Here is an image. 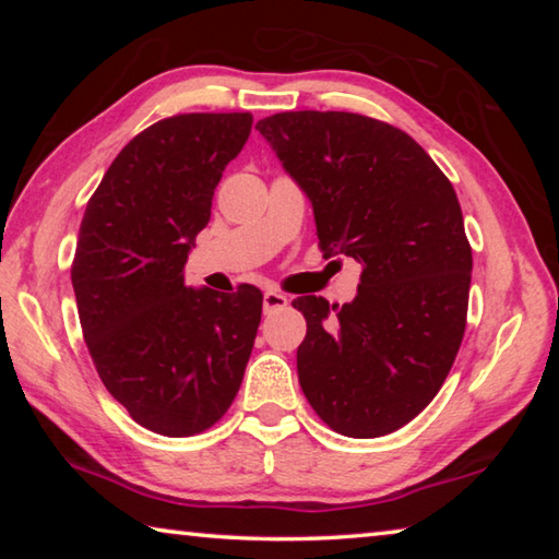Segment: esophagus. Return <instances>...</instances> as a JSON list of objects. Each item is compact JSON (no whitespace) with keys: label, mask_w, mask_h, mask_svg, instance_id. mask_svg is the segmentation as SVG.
<instances>
[{"label":"esophagus","mask_w":559,"mask_h":559,"mask_svg":"<svg viewBox=\"0 0 559 559\" xmlns=\"http://www.w3.org/2000/svg\"><path fill=\"white\" fill-rule=\"evenodd\" d=\"M288 298L278 290H266L263 293V313H273V310H283L288 306Z\"/></svg>","instance_id":"1"}]
</instances>
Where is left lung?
<instances>
[{
  "label": "left lung",
  "instance_id": "8db88e82",
  "mask_svg": "<svg viewBox=\"0 0 559 559\" xmlns=\"http://www.w3.org/2000/svg\"><path fill=\"white\" fill-rule=\"evenodd\" d=\"M257 130L313 204L325 257L362 263L353 302L293 300L308 323L302 394L343 437L392 433L437 396L466 330L473 259L456 192L390 122L293 110Z\"/></svg>",
  "mask_w": 559,
  "mask_h": 559
}]
</instances>
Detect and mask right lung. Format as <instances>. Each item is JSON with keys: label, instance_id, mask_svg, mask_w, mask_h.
<instances>
[{"label": "right lung", "instance_id": "1", "mask_svg": "<svg viewBox=\"0 0 559 559\" xmlns=\"http://www.w3.org/2000/svg\"><path fill=\"white\" fill-rule=\"evenodd\" d=\"M251 112H185L120 150L88 200L71 283L100 382L140 427L194 437L239 392L263 296L185 286V263L212 216Z\"/></svg>", "mask_w": 559, "mask_h": 559}]
</instances>
